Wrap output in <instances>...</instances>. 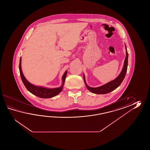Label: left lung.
Listing matches in <instances>:
<instances>
[{
	"label": "left lung",
	"mask_w": 150,
	"mask_h": 150,
	"mask_svg": "<svg viewBox=\"0 0 150 150\" xmlns=\"http://www.w3.org/2000/svg\"><path fill=\"white\" fill-rule=\"evenodd\" d=\"M125 49H126V57L125 58V62L122 70L120 74L118 75V76L113 80L109 83H105L102 86H100L98 87H91L87 85L86 83L85 80V76L83 74V80L85 83L87 88L89 90L90 92L93 93L97 94H105L111 92L112 91L115 90L117 88L118 86L121 85L122 82L125 79V74L127 73V62H128V53H127V49L126 45H125Z\"/></svg>",
	"instance_id": "1"
}]
</instances>
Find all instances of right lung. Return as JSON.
Masks as SVG:
<instances>
[{
	"label": "right lung",
	"instance_id": "1",
	"mask_svg": "<svg viewBox=\"0 0 150 150\" xmlns=\"http://www.w3.org/2000/svg\"><path fill=\"white\" fill-rule=\"evenodd\" d=\"M21 64V58L20 57L19 63L20 74L24 85L25 86V88L27 89L29 92H30L33 94L37 96L40 98H44V99L51 98L52 97H54L61 92L64 86V82L67 74V71H66L65 72V73L62 76V85L61 86L57 88H48L42 86H35L34 85H33L31 83H29L23 76V74L22 72Z\"/></svg>",
	"mask_w": 150,
	"mask_h": 150
}]
</instances>
